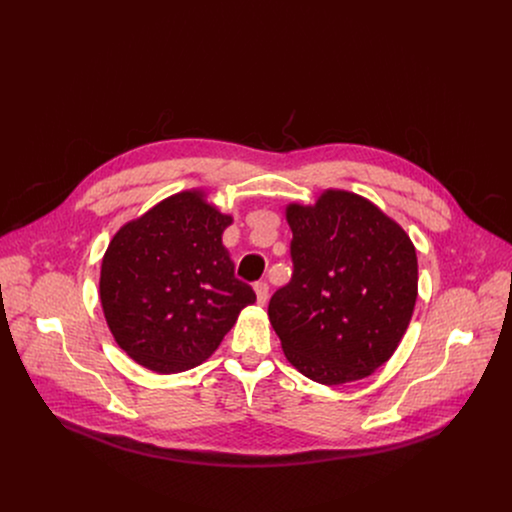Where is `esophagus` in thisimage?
Wrapping results in <instances>:
<instances>
[{"instance_id": "1", "label": "esophagus", "mask_w": 512, "mask_h": 512, "mask_svg": "<svg viewBox=\"0 0 512 512\" xmlns=\"http://www.w3.org/2000/svg\"><path fill=\"white\" fill-rule=\"evenodd\" d=\"M253 289H255V295H257V303L265 305L267 297H269V285L265 281H259V283L253 285Z\"/></svg>"}]
</instances>
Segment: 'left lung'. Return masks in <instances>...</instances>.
Listing matches in <instances>:
<instances>
[{
	"label": "left lung",
	"mask_w": 512,
	"mask_h": 512,
	"mask_svg": "<svg viewBox=\"0 0 512 512\" xmlns=\"http://www.w3.org/2000/svg\"><path fill=\"white\" fill-rule=\"evenodd\" d=\"M291 281L269 301L287 360L338 386L374 374L406 334L417 299V257L406 231L350 192L289 205Z\"/></svg>",
	"instance_id": "1"
}]
</instances>
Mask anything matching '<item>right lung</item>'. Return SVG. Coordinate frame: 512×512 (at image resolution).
Listing matches in <instances>:
<instances>
[{
  "instance_id": "obj_1",
  "label": "right lung",
  "mask_w": 512,
  "mask_h": 512,
  "mask_svg": "<svg viewBox=\"0 0 512 512\" xmlns=\"http://www.w3.org/2000/svg\"><path fill=\"white\" fill-rule=\"evenodd\" d=\"M229 223L200 192H182L112 237L101 269L104 318L144 368L174 374L202 364L255 303L221 243Z\"/></svg>"
}]
</instances>
